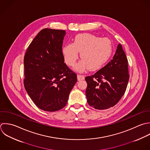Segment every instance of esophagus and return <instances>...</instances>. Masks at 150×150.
Instances as JSON below:
<instances>
[{
    "instance_id": "1",
    "label": "esophagus",
    "mask_w": 150,
    "mask_h": 150,
    "mask_svg": "<svg viewBox=\"0 0 150 150\" xmlns=\"http://www.w3.org/2000/svg\"><path fill=\"white\" fill-rule=\"evenodd\" d=\"M77 78L78 81H81V80H83L85 79V76L84 75H82L80 74H78L77 75Z\"/></svg>"
}]
</instances>
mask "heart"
<instances>
[{"label":"heart","mask_w":150,"mask_h":150,"mask_svg":"<svg viewBox=\"0 0 150 150\" xmlns=\"http://www.w3.org/2000/svg\"><path fill=\"white\" fill-rule=\"evenodd\" d=\"M82 59L76 69L83 72L88 69L97 71L110 59L113 52V44L108 38H100L91 34H79L75 36L73 43L66 44L62 48L65 62L74 67L79 58Z\"/></svg>","instance_id":"heart-1"}]
</instances>
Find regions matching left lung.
<instances>
[{
  "mask_svg": "<svg viewBox=\"0 0 150 150\" xmlns=\"http://www.w3.org/2000/svg\"><path fill=\"white\" fill-rule=\"evenodd\" d=\"M129 76L127 58L119 44L113 59L95 74L85 78L89 105L98 110L116 105L126 92Z\"/></svg>",
  "mask_w": 150,
  "mask_h": 150,
  "instance_id": "1",
  "label": "left lung"
}]
</instances>
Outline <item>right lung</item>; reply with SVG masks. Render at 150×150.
<instances>
[{
    "label": "right lung",
    "instance_id": "right-lung-1",
    "mask_svg": "<svg viewBox=\"0 0 150 150\" xmlns=\"http://www.w3.org/2000/svg\"><path fill=\"white\" fill-rule=\"evenodd\" d=\"M65 31L44 28L27 48L24 57V85L40 109L55 112L64 108L77 75L64 63Z\"/></svg>",
    "mask_w": 150,
    "mask_h": 150
}]
</instances>
